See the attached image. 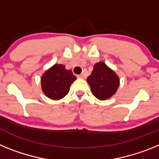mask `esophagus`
<instances>
[{"mask_svg": "<svg viewBox=\"0 0 159 159\" xmlns=\"http://www.w3.org/2000/svg\"><path fill=\"white\" fill-rule=\"evenodd\" d=\"M78 76H79V77H80V78L85 79V78H86V76H87V73H86V71H83L82 73H81L80 75H79Z\"/></svg>", "mask_w": 159, "mask_h": 159, "instance_id": "obj_1", "label": "esophagus"}]
</instances>
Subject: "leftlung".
Here are the masks:
<instances>
[{
	"mask_svg": "<svg viewBox=\"0 0 159 159\" xmlns=\"http://www.w3.org/2000/svg\"><path fill=\"white\" fill-rule=\"evenodd\" d=\"M92 94L100 100H105L115 95L119 86V78L115 71L103 62L94 65L92 74L88 77Z\"/></svg>",
	"mask_w": 159,
	"mask_h": 159,
	"instance_id": "obj_1",
	"label": "left lung"
}]
</instances>
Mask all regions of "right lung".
Instances as JSON below:
<instances>
[{"mask_svg":"<svg viewBox=\"0 0 159 159\" xmlns=\"http://www.w3.org/2000/svg\"><path fill=\"white\" fill-rule=\"evenodd\" d=\"M75 80L72 71L66 69L64 65L54 64L42 75V91L50 99H61L68 93L71 84Z\"/></svg>","mask_w":159,"mask_h":159,"instance_id":"add662e5","label":"right lung"}]
</instances>
